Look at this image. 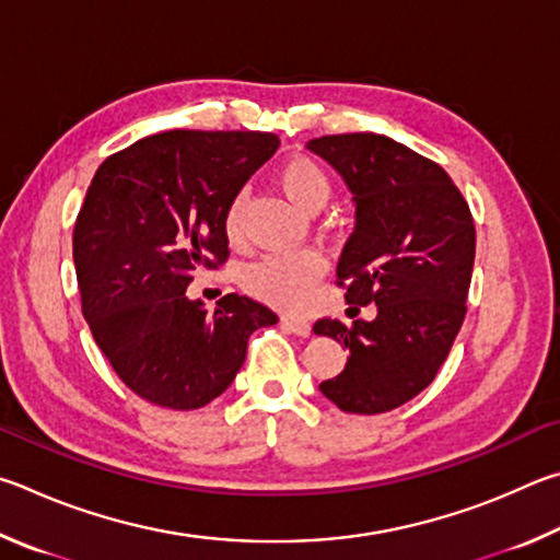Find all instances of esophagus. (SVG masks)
Returning a JSON list of instances; mask_svg holds the SVG:
<instances>
[{"label": "esophagus", "mask_w": 560, "mask_h": 560, "mask_svg": "<svg viewBox=\"0 0 560 560\" xmlns=\"http://www.w3.org/2000/svg\"><path fill=\"white\" fill-rule=\"evenodd\" d=\"M280 322H282V327H285L288 331H292V335H298V337H310L312 335V325H310L307 319L285 315Z\"/></svg>", "instance_id": "34e87169"}]
</instances>
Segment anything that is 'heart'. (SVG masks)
Returning <instances> with one entry per match:
<instances>
[{
	"instance_id": "1",
	"label": "heart",
	"mask_w": 560,
	"mask_h": 560,
	"mask_svg": "<svg viewBox=\"0 0 560 560\" xmlns=\"http://www.w3.org/2000/svg\"><path fill=\"white\" fill-rule=\"evenodd\" d=\"M278 186L288 199L305 213H317L329 201L331 182L322 166L310 156H290L278 170ZM243 206L245 196H233L223 215V233L231 243L243 238ZM327 270L325 258L317 250L302 248L290 253L265 255L245 270V290L268 305L300 312L315 292V285Z\"/></svg>"
}]
</instances>
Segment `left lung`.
Wrapping results in <instances>:
<instances>
[{"mask_svg": "<svg viewBox=\"0 0 560 560\" xmlns=\"http://www.w3.org/2000/svg\"><path fill=\"white\" fill-rule=\"evenodd\" d=\"M307 150L331 164L357 206L337 265L347 302L376 305L354 327L317 319L315 335L349 349L319 390L345 413L376 416L433 384L465 319L475 221L443 166L386 135H325Z\"/></svg>", "mask_w": 560, "mask_h": 560, "instance_id": "1", "label": "left lung"}]
</instances>
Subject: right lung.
Instances as JSON below:
<instances>
[{"label":"right lung","instance_id":"obj_1","mask_svg":"<svg viewBox=\"0 0 560 560\" xmlns=\"http://www.w3.org/2000/svg\"><path fill=\"white\" fill-rule=\"evenodd\" d=\"M280 147L272 132L170 130L97 166L73 231L83 317L115 374L154 406L194 410L238 374L248 337L278 315L245 295L213 315L186 298L229 258L223 215Z\"/></svg>","mask_w":560,"mask_h":560}]
</instances>
